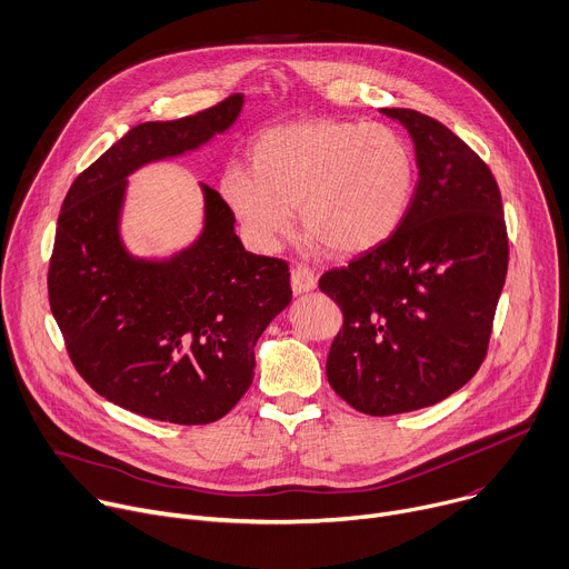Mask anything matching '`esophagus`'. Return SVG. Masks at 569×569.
Here are the masks:
<instances>
[{
    "label": "esophagus",
    "mask_w": 569,
    "mask_h": 569,
    "mask_svg": "<svg viewBox=\"0 0 569 569\" xmlns=\"http://www.w3.org/2000/svg\"><path fill=\"white\" fill-rule=\"evenodd\" d=\"M316 282H318V278H316V273L309 267H302V264L293 267V271H291V289H293L296 296L313 291Z\"/></svg>",
    "instance_id": "esophagus-1"
}]
</instances>
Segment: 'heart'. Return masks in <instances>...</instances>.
Listing matches in <instances>:
<instances>
[{
    "mask_svg": "<svg viewBox=\"0 0 569 569\" xmlns=\"http://www.w3.org/2000/svg\"><path fill=\"white\" fill-rule=\"evenodd\" d=\"M415 192V157L388 126L313 119L258 137L251 170L229 168L221 194L260 249L291 231L333 256H357L388 240Z\"/></svg>",
    "mask_w": 569,
    "mask_h": 569,
    "instance_id": "b5f03b06",
    "label": "heart"
}]
</instances>
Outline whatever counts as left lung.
<instances>
[{
  "mask_svg": "<svg viewBox=\"0 0 569 569\" xmlns=\"http://www.w3.org/2000/svg\"><path fill=\"white\" fill-rule=\"evenodd\" d=\"M381 111L412 137L415 194L388 240L318 282L343 311L327 381L372 417L439 403L473 379L509 264L502 197L489 166L426 113Z\"/></svg>",
  "mask_w": 569,
  "mask_h": 569,
  "instance_id": "obj_1",
  "label": "left lung"
}]
</instances>
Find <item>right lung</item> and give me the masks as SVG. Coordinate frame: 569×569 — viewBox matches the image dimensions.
Instances as JSON below:
<instances>
[{"mask_svg":"<svg viewBox=\"0 0 569 569\" xmlns=\"http://www.w3.org/2000/svg\"><path fill=\"white\" fill-rule=\"evenodd\" d=\"M244 96L192 117L132 128L71 183L49 264V305L78 375L130 412L197 426L249 390L256 343L291 302L284 260L249 253L236 214L206 183L203 231L168 260L121 240L128 177L229 130Z\"/></svg>","mask_w":569,"mask_h":569,"instance_id":"add662e5","label":"right lung"}]
</instances>
